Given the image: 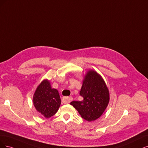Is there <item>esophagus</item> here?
<instances>
[{
    "mask_svg": "<svg viewBox=\"0 0 148 148\" xmlns=\"http://www.w3.org/2000/svg\"><path fill=\"white\" fill-rule=\"evenodd\" d=\"M73 100V97H63L62 99V102L64 104H68L70 103Z\"/></svg>",
    "mask_w": 148,
    "mask_h": 148,
    "instance_id": "34e87169",
    "label": "esophagus"
}]
</instances>
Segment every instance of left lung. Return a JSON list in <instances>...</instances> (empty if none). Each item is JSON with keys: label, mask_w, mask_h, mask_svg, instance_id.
<instances>
[{"label": "left lung", "mask_w": 148, "mask_h": 148, "mask_svg": "<svg viewBox=\"0 0 148 148\" xmlns=\"http://www.w3.org/2000/svg\"><path fill=\"white\" fill-rule=\"evenodd\" d=\"M80 95L84 98L82 101H73L70 104L88 122L98 119L108 105L109 90L101 76L94 71H88L85 75Z\"/></svg>", "instance_id": "left-lung-1"}]
</instances>
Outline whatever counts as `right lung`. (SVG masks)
<instances>
[{"label": "right lung", "instance_id": "add662e5", "mask_svg": "<svg viewBox=\"0 0 148 148\" xmlns=\"http://www.w3.org/2000/svg\"><path fill=\"white\" fill-rule=\"evenodd\" d=\"M36 110L46 118H49L58 111L61 99L58 90L51 88L50 82L45 80L38 86L33 98Z\"/></svg>", "mask_w": 148, "mask_h": 148}]
</instances>
